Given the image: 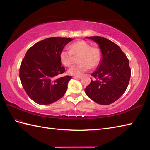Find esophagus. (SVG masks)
Returning a JSON list of instances; mask_svg holds the SVG:
<instances>
[{"instance_id": "1", "label": "esophagus", "mask_w": 150, "mask_h": 150, "mask_svg": "<svg viewBox=\"0 0 150 150\" xmlns=\"http://www.w3.org/2000/svg\"><path fill=\"white\" fill-rule=\"evenodd\" d=\"M72 78H73L74 79H81V76H73L72 77Z\"/></svg>"}]
</instances>
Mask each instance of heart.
Masks as SVG:
<instances>
[{"label": "heart", "instance_id": "1", "mask_svg": "<svg viewBox=\"0 0 150 150\" xmlns=\"http://www.w3.org/2000/svg\"><path fill=\"white\" fill-rule=\"evenodd\" d=\"M74 56H79L78 62L79 64L71 67L68 74L79 76L88 71L89 68H94L98 66L101 59V50L81 40L72 44L70 50L62 49L59 54L60 61L66 67L71 66L74 62Z\"/></svg>", "mask_w": 150, "mask_h": 150}]
</instances>
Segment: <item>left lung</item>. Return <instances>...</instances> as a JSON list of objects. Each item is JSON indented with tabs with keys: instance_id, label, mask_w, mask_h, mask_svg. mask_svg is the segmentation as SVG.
Here are the masks:
<instances>
[{
	"instance_id": "1",
	"label": "left lung",
	"mask_w": 150,
	"mask_h": 150,
	"mask_svg": "<svg viewBox=\"0 0 150 150\" xmlns=\"http://www.w3.org/2000/svg\"><path fill=\"white\" fill-rule=\"evenodd\" d=\"M99 45L102 59L91 76L94 80L86 88L85 93L94 102L109 105L117 100L128 87L131 69L129 61L115 42L100 36L86 37Z\"/></svg>"
}]
</instances>
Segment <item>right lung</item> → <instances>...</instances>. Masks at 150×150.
<instances>
[{"instance_id": "add662e5", "label": "right lung", "mask_w": 150, "mask_h": 150, "mask_svg": "<svg viewBox=\"0 0 150 150\" xmlns=\"http://www.w3.org/2000/svg\"><path fill=\"white\" fill-rule=\"evenodd\" d=\"M72 40L49 38L35 43L27 51L21 62L19 77L27 94L36 103L52 104L65 94L72 77H59L65 71L59 54Z\"/></svg>"}]
</instances>
